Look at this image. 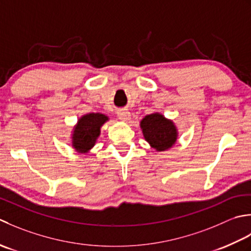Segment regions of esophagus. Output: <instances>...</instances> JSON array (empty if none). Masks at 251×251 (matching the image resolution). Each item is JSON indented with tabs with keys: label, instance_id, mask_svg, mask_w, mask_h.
I'll use <instances>...</instances> for the list:
<instances>
[{
	"label": "esophagus",
	"instance_id": "34e87169",
	"mask_svg": "<svg viewBox=\"0 0 251 251\" xmlns=\"http://www.w3.org/2000/svg\"><path fill=\"white\" fill-rule=\"evenodd\" d=\"M117 115H118L120 120L126 121V122L129 121L130 118H131L130 111L126 110V109H120V110H118V112H117Z\"/></svg>",
	"mask_w": 251,
	"mask_h": 251
}]
</instances>
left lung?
I'll list each match as a JSON object with an SVG mask.
<instances>
[{
	"label": "left lung",
	"instance_id": "left-lung-1",
	"mask_svg": "<svg viewBox=\"0 0 251 251\" xmlns=\"http://www.w3.org/2000/svg\"><path fill=\"white\" fill-rule=\"evenodd\" d=\"M145 141L156 151H166L176 145L178 131L175 122L160 112L145 116L140 122Z\"/></svg>",
	"mask_w": 251,
	"mask_h": 251
}]
</instances>
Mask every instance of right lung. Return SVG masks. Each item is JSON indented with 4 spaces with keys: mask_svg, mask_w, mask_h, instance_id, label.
Returning a JSON list of instances; mask_svg holds the SVG:
<instances>
[{
    "mask_svg": "<svg viewBox=\"0 0 251 251\" xmlns=\"http://www.w3.org/2000/svg\"><path fill=\"white\" fill-rule=\"evenodd\" d=\"M108 120V116L100 112H90L81 116L71 131V147L81 155L88 154L100 135V127Z\"/></svg>",
    "mask_w": 251,
    "mask_h": 251,
    "instance_id": "add662e5",
    "label": "right lung"
}]
</instances>
